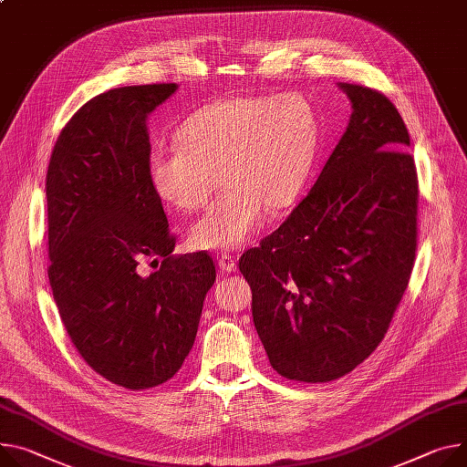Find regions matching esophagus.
<instances>
[{"instance_id": "34e87169", "label": "esophagus", "mask_w": 467, "mask_h": 467, "mask_svg": "<svg viewBox=\"0 0 467 467\" xmlns=\"http://www.w3.org/2000/svg\"><path fill=\"white\" fill-rule=\"evenodd\" d=\"M219 267H221V271L223 273H232V271H235V258L234 256H230V254H223V256H219Z\"/></svg>"}]
</instances>
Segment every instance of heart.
<instances>
[{
  "label": "heart",
  "mask_w": 467,
  "mask_h": 467,
  "mask_svg": "<svg viewBox=\"0 0 467 467\" xmlns=\"http://www.w3.org/2000/svg\"><path fill=\"white\" fill-rule=\"evenodd\" d=\"M317 116L297 93L237 95L191 114L179 143L157 146L148 159L155 194L173 209L194 213L217 189L219 200L192 226L200 250H226L254 237L267 207L280 211L301 194L317 151Z\"/></svg>",
  "instance_id": "obj_1"
}]
</instances>
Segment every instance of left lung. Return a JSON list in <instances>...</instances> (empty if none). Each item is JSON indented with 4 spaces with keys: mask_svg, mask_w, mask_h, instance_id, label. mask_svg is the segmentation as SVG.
I'll list each match as a JSON object with an SVG mask.
<instances>
[{
    "mask_svg": "<svg viewBox=\"0 0 467 467\" xmlns=\"http://www.w3.org/2000/svg\"><path fill=\"white\" fill-rule=\"evenodd\" d=\"M353 112L317 182L239 258L271 367L305 383L349 374L379 346L417 253L419 179L392 100L340 84Z\"/></svg>",
    "mask_w": 467,
    "mask_h": 467,
    "instance_id": "obj_1",
    "label": "left lung"
}]
</instances>
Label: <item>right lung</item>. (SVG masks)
<instances>
[{"mask_svg":"<svg viewBox=\"0 0 467 467\" xmlns=\"http://www.w3.org/2000/svg\"><path fill=\"white\" fill-rule=\"evenodd\" d=\"M175 84L127 86L88 100L61 129L47 171L48 280L84 361L130 390L171 379L217 278L202 250L171 254L146 127ZM161 265L146 274L142 262Z\"/></svg>","mask_w":467,"mask_h":467,"instance_id":"obj_1","label":"right lung"}]
</instances>
